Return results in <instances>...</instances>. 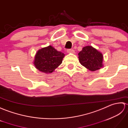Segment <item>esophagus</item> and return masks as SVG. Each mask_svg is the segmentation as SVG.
Segmentation results:
<instances>
[{
	"label": "esophagus",
	"mask_w": 128,
	"mask_h": 128,
	"mask_svg": "<svg viewBox=\"0 0 128 128\" xmlns=\"http://www.w3.org/2000/svg\"><path fill=\"white\" fill-rule=\"evenodd\" d=\"M67 52L69 54H74V50L73 49H67Z\"/></svg>",
	"instance_id": "1"
}]
</instances>
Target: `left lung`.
Masks as SVG:
<instances>
[{
	"mask_svg": "<svg viewBox=\"0 0 128 128\" xmlns=\"http://www.w3.org/2000/svg\"><path fill=\"white\" fill-rule=\"evenodd\" d=\"M78 56L80 64L92 71L100 69L103 66L102 54L92 46L84 47Z\"/></svg>",
	"mask_w": 128,
	"mask_h": 128,
	"instance_id": "left-lung-1",
	"label": "left lung"
}]
</instances>
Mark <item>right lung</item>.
I'll use <instances>...</instances> for the list:
<instances>
[{"label":"right lung","mask_w":128,"mask_h":128,"mask_svg":"<svg viewBox=\"0 0 128 128\" xmlns=\"http://www.w3.org/2000/svg\"><path fill=\"white\" fill-rule=\"evenodd\" d=\"M64 54L52 46L42 48L35 56L34 64L36 68L45 73H50L60 65Z\"/></svg>","instance_id":"1"}]
</instances>
